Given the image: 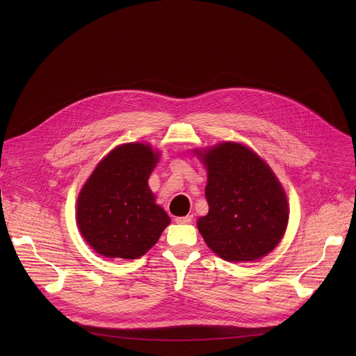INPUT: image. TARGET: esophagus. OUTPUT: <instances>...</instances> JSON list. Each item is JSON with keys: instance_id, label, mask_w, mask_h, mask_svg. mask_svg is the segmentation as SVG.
<instances>
[{"instance_id": "esophagus-1", "label": "esophagus", "mask_w": 356, "mask_h": 356, "mask_svg": "<svg viewBox=\"0 0 356 356\" xmlns=\"http://www.w3.org/2000/svg\"><path fill=\"white\" fill-rule=\"evenodd\" d=\"M193 220V216L192 215H186V216H179L176 218V222L177 223H191Z\"/></svg>"}]
</instances>
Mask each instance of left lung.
Instances as JSON below:
<instances>
[{
	"instance_id": "left-lung-1",
	"label": "left lung",
	"mask_w": 356,
	"mask_h": 356,
	"mask_svg": "<svg viewBox=\"0 0 356 356\" xmlns=\"http://www.w3.org/2000/svg\"><path fill=\"white\" fill-rule=\"evenodd\" d=\"M196 154L208 170L209 212L197 219L207 245L227 261H255L282 241L289 203L270 165L239 143H220Z\"/></svg>"
}]
</instances>
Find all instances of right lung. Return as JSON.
<instances>
[{
  "mask_svg": "<svg viewBox=\"0 0 356 356\" xmlns=\"http://www.w3.org/2000/svg\"><path fill=\"white\" fill-rule=\"evenodd\" d=\"M160 154L141 143L118 145L92 172L78 196V227L95 252L136 259L156 245L170 218L148 177Z\"/></svg>",
  "mask_w": 356,
  "mask_h": 356,
  "instance_id": "right-lung-1",
  "label": "right lung"
}]
</instances>
